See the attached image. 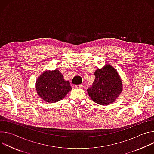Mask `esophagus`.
I'll return each mask as SVG.
<instances>
[{
    "mask_svg": "<svg viewBox=\"0 0 154 154\" xmlns=\"http://www.w3.org/2000/svg\"><path fill=\"white\" fill-rule=\"evenodd\" d=\"M83 87V85H75V88H82Z\"/></svg>",
    "mask_w": 154,
    "mask_h": 154,
    "instance_id": "1",
    "label": "esophagus"
}]
</instances>
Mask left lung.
Returning <instances> with one entry per match:
<instances>
[{"mask_svg": "<svg viewBox=\"0 0 154 154\" xmlns=\"http://www.w3.org/2000/svg\"><path fill=\"white\" fill-rule=\"evenodd\" d=\"M93 85L87 90L93 101L102 105L113 103L122 93V82L118 71L112 65L106 64L94 72Z\"/></svg>", "mask_w": 154, "mask_h": 154, "instance_id": "left-lung-1", "label": "left lung"}]
</instances>
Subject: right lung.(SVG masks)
<instances>
[{
    "label": "right lung",
    "mask_w": 154,
    "mask_h": 154,
    "mask_svg": "<svg viewBox=\"0 0 154 154\" xmlns=\"http://www.w3.org/2000/svg\"><path fill=\"white\" fill-rule=\"evenodd\" d=\"M35 88L38 96L49 103L62 100L72 90L70 82L57 69L42 72L36 80Z\"/></svg>",
    "instance_id": "1"
}]
</instances>
